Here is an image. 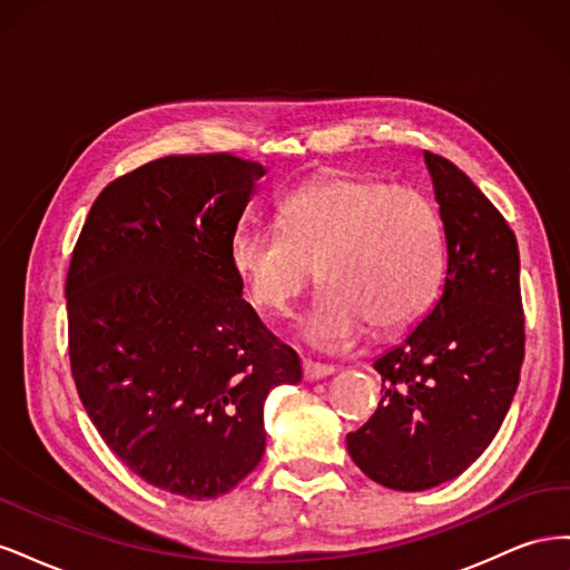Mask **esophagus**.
<instances>
[{
  "label": "esophagus",
  "instance_id": "esophagus-1",
  "mask_svg": "<svg viewBox=\"0 0 570 570\" xmlns=\"http://www.w3.org/2000/svg\"><path fill=\"white\" fill-rule=\"evenodd\" d=\"M302 371H304V381L314 383V381H321V377L333 375L337 368L331 366V364H318V361H308L306 358L304 364H302Z\"/></svg>",
  "mask_w": 570,
  "mask_h": 570
}]
</instances>
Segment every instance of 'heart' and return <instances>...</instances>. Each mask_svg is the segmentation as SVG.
I'll use <instances>...</instances> for the list:
<instances>
[{"label": "heart", "instance_id": "heart-1", "mask_svg": "<svg viewBox=\"0 0 570 570\" xmlns=\"http://www.w3.org/2000/svg\"><path fill=\"white\" fill-rule=\"evenodd\" d=\"M281 230L239 226L230 266L249 299L283 314L314 273L325 285L304 321L306 340L344 350L366 333L416 323L444 275L440 206L416 185L333 174L295 189L278 206Z\"/></svg>", "mask_w": 570, "mask_h": 570}]
</instances>
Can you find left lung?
Returning <instances> with one entry per match:
<instances>
[{
  "label": "left lung",
  "mask_w": 570,
  "mask_h": 570,
  "mask_svg": "<svg viewBox=\"0 0 570 570\" xmlns=\"http://www.w3.org/2000/svg\"><path fill=\"white\" fill-rule=\"evenodd\" d=\"M444 223L442 295L402 344L375 358L383 400L347 435L371 480L421 492L488 450L519 387L525 318L515 235L463 170L425 151Z\"/></svg>",
  "instance_id": "obj_1"
}]
</instances>
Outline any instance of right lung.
Returning <instances> with one entry per match:
<instances>
[{"instance_id": "add662e5", "label": "right lung", "mask_w": 570, "mask_h": 570, "mask_svg": "<svg viewBox=\"0 0 570 570\" xmlns=\"http://www.w3.org/2000/svg\"><path fill=\"white\" fill-rule=\"evenodd\" d=\"M262 164L149 161L101 189L66 275L68 356L109 450L149 485L212 499L266 452L264 402L299 383L295 350L243 299L230 266Z\"/></svg>"}]
</instances>
